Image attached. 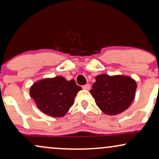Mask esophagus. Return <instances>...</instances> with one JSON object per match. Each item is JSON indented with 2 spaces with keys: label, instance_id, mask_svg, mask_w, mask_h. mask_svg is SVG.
Masks as SVG:
<instances>
[{
  "label": "esophagus",
  "instance_id": "obj_1",
  "mask_svg": "<svg viewBox=\"0 0 159 159\" xmlns=\"http://www.w3.org/2000/svg\"><path fill=\"white\" fill-rule=\"evenodd\" d=\"M82 88H83L84 89H86V90H89L90 88H91V86H90L89 84H86V85H84L82 86Z\"/></svg>",
  "mask_w": 159,
  "mask_h": 159
}]
</instances>
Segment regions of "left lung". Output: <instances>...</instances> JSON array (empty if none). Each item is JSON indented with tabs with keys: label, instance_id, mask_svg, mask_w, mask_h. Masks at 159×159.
Listing matches in <instances>:
<instances>
[{
	"label": "left lung",
	"instance_id": "obj_1",
	"mask_svg": "<svg viewBox=\"0 0 159 159\" xmlns=\"http://www.w3.org/2000/svg\"><path fill=\"white\" fill-rule=\"evenodd\" d=\"M90 94L98 108L106 115H116L130 107L136 95L137 84L128 75L101 74L95 77Z\"/></svg>",
	"mask_w": 159,
	"mask_h": 159
}]
</instances>
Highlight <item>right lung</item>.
Masks as SVG:
<instances>
[{
  "instance_id": "1",
  "label": "right lung",
  "mask_w": 159,
  "mask_h": 159,
  "mask_svg": "<svg viewBox=\"0 0 159 159\" xmlns=\"http://www.w3.org/2000/svg\"><path fill=\"white\" fill-rule=\"evenodd\" d=\"M73 79L63 76L39 80L30 87L29 93L37 107L46 115L62 117L73 105L78 92L81 90Z\"/></svg>"
}]
</instances>
